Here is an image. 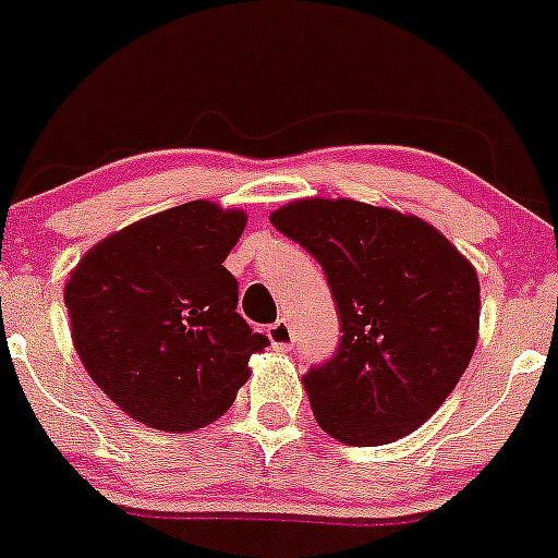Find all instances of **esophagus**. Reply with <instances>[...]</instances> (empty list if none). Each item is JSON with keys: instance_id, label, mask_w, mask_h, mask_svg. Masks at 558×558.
<instances>
[{"instance_id": "esophagus-1", "label": "esophagus", "mask_w": 558, "mask_h": 558, "mask_svg": "<svg viewBox=\"0 0 558 558\" xmlns=\"http://www.w3.org/2000/svg\"><path fill=\"white\" fill-rule=\"evenodd\" d=\"M268 341L277 352H290L295 338H292V327L287 319H277L274 325H268Z\"/></svg>"}]
</instances>
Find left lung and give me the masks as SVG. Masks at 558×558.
Wrapping results in <instances>:
<instances>
[{"label":"left lung","instance_id":"left-lung-1","mask_svg":"<svg viewBox=\"0 0 558 558\" xmlns=\"http://www.w3.org/2000/svg\"><path fill=\"white\" fill-rule=\"evenodd\" d=\"M271 222L317 257L341 317L336 357L303 376L319 427L347 446L422 427L478 343L473 263L422 217L363 201H290Z\"/></svg>","mask_w":558,"mask_h":558}]
</instances>
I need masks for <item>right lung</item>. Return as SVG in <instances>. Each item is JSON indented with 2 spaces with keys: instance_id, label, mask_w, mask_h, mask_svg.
Instances as JSON below:
<instances>
[{
  "instance_id": "right-lung-1",
  "label": "right lung",
  "mask_w": 558,
  "mask_h": 558,
  "mask_svg": "<svg viewBox=\"0 0 558 558\" xmlns=\"http://www.w3.org/2000/svg\"><path fill=\"white\" fill-rule=\"evenodd\" d=\"M241 209L191 201L90 246L64 284L72 341L96 387L147 427L193 433L217 422L268 338L241 319L222 263Z\"/></svg>"
}]
</instances>
